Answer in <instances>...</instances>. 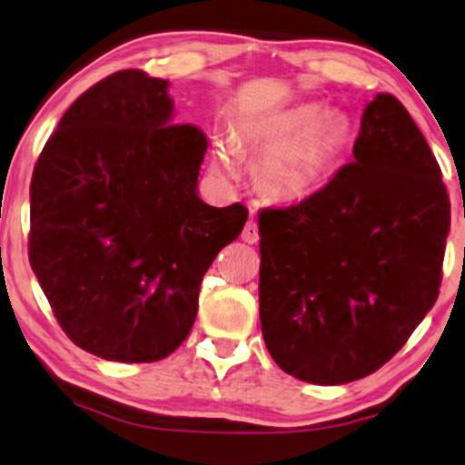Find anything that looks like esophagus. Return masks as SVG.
Instances as JSON below:
<instances>
[{"label":"esophagus","instance_id":"obj_1","mask_svg":"<svg viewBox=\"0 0 465 465\" xmlns=\"http://www.w3.org/2000/svg\"><path fill=\"white\" fill-rule=\"evenodd\" d=\"M242 239L245 243H256L259 242V226H256L254 220H250L248 223L243 226V232H242Z\"/></svg>","mask_w":465,"mask_h":465}]
</instances>
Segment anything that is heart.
Here are the masks:
<instances>
[{"label": "heart", "instance_id": "obj_1", "mask_svg": "<svg viewBox=\"0 0 465 465\" xmlns=\"http://www.w3.org/2000/svg\"><path fill=\"white\" fill-rule=\"evenodd\" d=\"M345 135L341 120L321 116L314 105H300L269 118L256 131V137L267 144L259 159L262 187L276 198H295L311 192L336 162ZM213 165L228 176L237 172L231 142H215Z\"/></svg>", "mask_w": 465, "mask_h": 465}]
</instances>
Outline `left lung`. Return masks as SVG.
<instances>
[{
    "instance_id": "left-lung-1",
    "label": "left lung",
    "mask_w": 465,
    "mask_h": 465,
    "mask_svg": "<svg viewBox=\"0 0 465 465\" xmlns=\"http://www.w3.org/2000/svg\"><path fill=\"white\" fill-rule=\"evenodd\" d=\"M449 228L425 135L399 99L377 94L353 162L259 215L261 328L280 369L319 386L381 369L438 300Z\"/></svg>"
}]
</instances>
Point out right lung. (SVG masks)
<instances>
[{"label":"right lung","mask_w":465,"mask_h":465,"mask_svg":"<svg viewBox=\"0 0 465 465\" xmlns=\"http://www.w3.org/2000/svg\"><path fill=\"white\" fill-rule=\"evenodd\" d=\"M165 79L129 68L68 107L30 185V265L60 328L114 362L185 341L200 282L248 209L198 196L206 135L174 124Z\"/></svg>","instance_id":"1"}]
</instances>
